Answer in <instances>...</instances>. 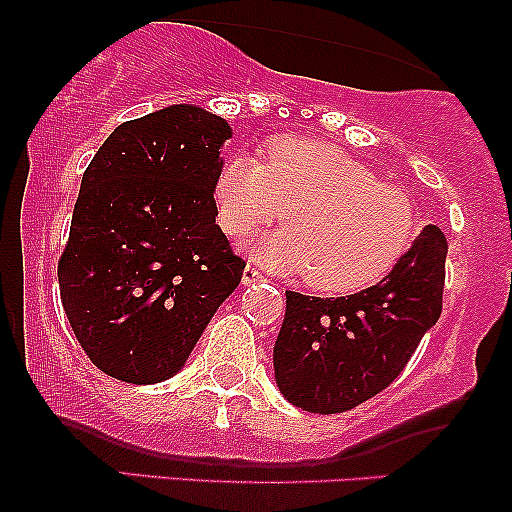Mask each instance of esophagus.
I'll return each instance as SVG.
<instances>
[{
  "instance_id": "34e87169",
  "label": "esophagus",
  "mask_w": 512,
  "mask_h": 512,
  "mask_svg": "<svg viewBox=\"0 0 512 512\" xmlns=\"http://www.w3.org/2000/svg\"><path fill=\"white\" fill-rule=\"evenodd\" d=\"M257 281H264V276L257 272L255 267H250V264H248V267H245V272H243V284L250 286V284H257Z\"/></svg>"
}]
</instances>
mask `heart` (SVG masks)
Returning <instances> with one entry per match:
<instances>
[{"instance_id": "heart-1", "label": "heart", "mask_w": 512, "mask_h": 512, "mask_svg": "<svg viewBox=\"0 0 512 512\" xmlns=\"http://www.w3.org/2000/svg\"><path fill=\"white\" fill-rule=\"evenodd\" d=\"M211 195L231 238L260 231L284 209L286 228L257 243L252 257L274 272L308 274L322 293L361 291L383 279L414 233V207L399 187L317 139H272L262 163L231 154Z\"/></svg>"}]
</instances>
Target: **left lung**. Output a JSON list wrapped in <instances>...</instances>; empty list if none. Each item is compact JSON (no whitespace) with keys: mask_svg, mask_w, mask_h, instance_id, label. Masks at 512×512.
I'll list each match as a JSON object with an SVG mask.
<instances>
[{"mask_svg":"<svg viewBox=\"0 0 512 512\" xmlns=\"http://www.w3.org/2000/svg\"><path fill=\"white\" fill-rule=\"evenodd\" d=\"M448 240L428 223L375 286L339 298L286 291L274 344L281 395L313 414H339L402 373L443 310Z\"/></svg>","mask_w":512,"mask_h":512,"instance_id":"left-lung-1","label":"left lung"}]
</instances>
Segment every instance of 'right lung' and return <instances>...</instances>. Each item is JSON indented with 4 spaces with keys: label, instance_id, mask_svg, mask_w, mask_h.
Returning <instances> with one entry per match:
<instances>
[{
    "label": "right lung",
    "instance_id": "right-lung-1",
    "mask_svg": "<svg viewBox=\"0 0 512 512\" xmlns=\"http://www.w3.org/2000/svg\"><path fill=\"white\" fill-rule=\"evenodd\" d=\"M231 137L223 117L168 105L115 127L88 163L57 279L81 349L110 378H173L240 284L211 195Z\"/></svg>",
    "mask_w": 512,
    "mask_h": 512
}]
</instances>
